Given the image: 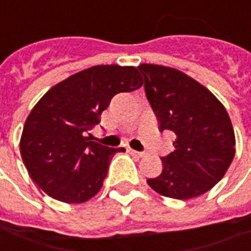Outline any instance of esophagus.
Returning <instances> with one entry per match:
<instances>
[{
	"label": "esophagus",
	"instance_id": "34e87169",
	"mask_svg": "<svg viewBox=\"0 0 251 251\" xmlns=\"http://www.w3.org/2000/svg\"><path fill=\"white\" fill-rule=\"evenodd\" d=\"M130 153L131 154H134V156H137V157H144V156H145V153L144 152H137L134 149H130Z\"/></svg>",
	"mask_w": 251,
	"mask_h": 251
}]
</instances>
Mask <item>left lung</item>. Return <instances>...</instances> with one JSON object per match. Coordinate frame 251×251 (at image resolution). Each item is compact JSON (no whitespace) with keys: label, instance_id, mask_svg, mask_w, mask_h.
Wrapping results in <instances>:
<instances>
[{"label":"left lung","instance_id":"8db88e82","mask_svg":"<svg viewBox=\"0 0 251 251\" xmlns=\"http://www.w3.org/2000/svg\"><path fill=\"white\" fill-rule=\"evenodd\" d=\"M160 131L176 134L175 151L161 157L163 172L148 179L163 196L187 200L210 191L235 154V134L225 106L184 72L157 64L137 67Z\"/></svg>","mask_w":251,"mask_h":251}]
</instances>
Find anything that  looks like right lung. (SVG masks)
<instances>
[{
  "label": "right lung",
  "mask_w": 251,
  "mask_h": 251,
  "mask_svg": "<svg viewBox=\"0 0 251 251\" xmlns=\"http://www.w3.org/2000/svg\"><path fill=\"white\" fill-rule=\"evenodd\" d=\"M136 67L94 66L48 90L25 121L20 152L28 174L47 195L64 203H84L98 194L111 158L124 148L91 141L115 94L142 86Z\"/></svg>",
  "instance_id": "add662e5"
}]
</instances>
